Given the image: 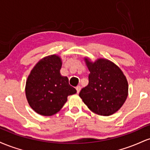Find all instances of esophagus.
<instances>
[{
    "instance_id": "obj_1",
    "label": "esophagus",
    "mask_w": 150,
    "mask_h": 150,
    "mask_svg": "<svg viewBox=\"0 0 150 150\" xmlns=\"http://www.w3.org/2000/svg\"><path fill=\"white\" fill-rule=\"evenodd\" d=\"M80 89H81V87H80V86H77V87H76V90H77V94H79V92H80Z\"/></svg>"
}]
</instances>
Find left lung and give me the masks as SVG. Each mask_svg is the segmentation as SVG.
<instances>
[{"mask_svg": "<svg viewBox=\"0 0 150 150\" xmlns=\"http://www.w3.org/2000/svg\"><path fill=\"white\" fill-rule=\"evenodd\" d=\"M85 61L90 72L89 83L79 96L92 112L111 116L121 108L128 97L126 77L118 65L106 58L92 62L85 58Z\"/></svg>", "mask_w": 150, "mask_h": 150, "instance_id": "1", "label": "left lung"}]
</instances>
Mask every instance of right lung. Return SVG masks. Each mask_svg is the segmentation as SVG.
<instances>
[{
  "label": "right lung",
  "mask_w": 150,
  "mask_h": 150,
  "mask_svg": "<svg viewBox=\"0 0 150 150\" xmlns=\"http://www.w3.org/2000/svg\"><path fill=\"white\" fill-rule=\"evenodd\" d=\"M61 58L56 54L41 59L26 81L25 94L30 107L42 116H50L61 109L69 95L76 89L60 73Z\"/></svg>",
  "instance_id": "1"
}]
</instances>
